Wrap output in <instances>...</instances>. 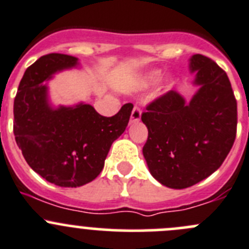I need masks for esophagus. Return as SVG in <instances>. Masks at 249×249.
Returning a JSON list of instances; mask_svg holds the SVG:
<instances>
[{
  "label": "esophagus",
  "instance_id": "1",
  "mask_svg": "<svg viewBox=\"0 0 249 249\" xmlns=\"http://www.w3.org/2000/svg\"><path fill=\"white\" fill-rule=\"evenodd\" d=\"M141 116H142L141 110H139L138 107H133V110H132V113H131V121H129V122L131 123L138 122V121L141 120Z\"/></svg>",
  "mask_w": 249,
  "mask_h": 249
}]
</instances>
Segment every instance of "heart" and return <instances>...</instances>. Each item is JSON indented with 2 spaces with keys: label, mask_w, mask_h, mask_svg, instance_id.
<instances>
[{
  "label": "heart",
  "mask_w": 249,
  "mask_h": 249,
  "mask_svg": "<svg viewBox=\"0 0 249 249\" xmlns=\"http://www.w3.org/2000/svg\"><path fill=\"white\" fill-rule=\"evenodd\" d=\"M162 75H164L162 71H160V70L150 71V72L145 73V74L143 75V78H142L141 82H139V85H141L143 89H146V88L153 87V85H155L156 83H159L160 80H161ZM174 85H175V80L172 79V78L167 79L166 84H165V87H164L165 90H170V89H171Z\"/></svg>",
  "instance_id": "1"
}]
</instances>
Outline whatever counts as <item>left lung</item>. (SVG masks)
Instances as JSON below:
<instances>
[{
	"mask_svg": "<svg viewBox=\"0 0 249 249\" xmlns=\"http://www.w3.org/2000/svg\"><path fill=\"white\" fill-rule=\"evenodd\" d=\"M189 72L198 88L191 100L171 90L142 115L148 128L143 155L149 172L174 189L193 186L216 171L236 138L237 103L226 73L199 53L189 58Z\"/></svg>",
	"mask_w": 249,
	"mask_h": 249,
	"instance_id": "1",
	"label": "left lung"
}]
</instances>
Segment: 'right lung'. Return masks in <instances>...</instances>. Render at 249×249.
<instances>
[{
    "mask_svg": "<svg viewBox=\"0 0 249 249\" xmlns=\"http://www.w3.org/2000/svg\"><path fill=\"white\" fill-rule=\"evenodd\" d=\"M79 60L49 53L27 68L14 99L13 132L25 161L50 183L80 187L100 175L113 142L124 132L132 104L104 117L89 104L55 106L49 82L63 71L79 68Z\"/></svg>",
    "mask_w": 249,
    "mask_h": 249,
    "instance_id": "add662e5",
    "label": "right lung"
}]
</instances>
